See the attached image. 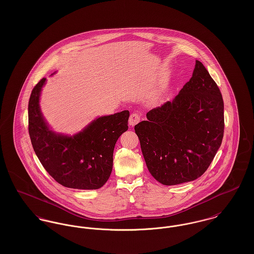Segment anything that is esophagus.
Here are the masks:
<instances>
[{
  "label": "esophagus",
  "instance_id": "esophagus-1",
  "mask_svg": "<svg viewBox=\"0 0 254 254\" xmlns=\"http://www.w3.org/2000/svg\"><path fill=\"white\" fill-rule=\"evenodd\" d=\"M140 120H141V115L138 112H133L129 116L128 123L130 126H135L136 124H138L140 122Z\"/></svg>",
  "mask_w": 254,
  "mask_h": 254
}]
</instances>
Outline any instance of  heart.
<instances>
[{
    "instance_id": "b5f03b06",
    "label": "heart",
    "mask_w": 254,
    "mask_h": 254,
    "mask_svg": "<svg viewBox=\"0 0 254 254\" xmlns=\"http://www.w3.org/2000/svg\"><path fill=\"white\" fill-rule=\"evenodd\" d=\"M160 94H161V89H159V88L154 89V90L151 92V94L149 95V100H150L151 102L157 101L158 99H159V97H160Z\"/></svg>"
}]
</instances>
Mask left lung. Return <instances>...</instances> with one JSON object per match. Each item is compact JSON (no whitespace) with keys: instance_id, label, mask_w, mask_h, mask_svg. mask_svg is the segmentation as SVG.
Returning a JSON list of instances; mask_svg holds the SVG:
<instances>
[{"instance_id":"1","label":"left lung","mask_w":254,"mask_h":254,"mask_svg":"<svg viewBox=\"0 0 254 254\" xmlns=\"http://www.w3.org/2000/svg\"><path fill=\"white\" fill-rule=\"evenodd\" d=\"M134 127L146 167L165 186L193 181L211 164L224 136V101L205 65L172 102L151 109Z\"/></svg>"}]
</instances>
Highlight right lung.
<instances>
[{"instance_id": "add662e5", "label": "right lung", "mask_w": 254, "mask_h": 254, "mask_svg": "<svg viewBox=\"0 0 254 254\" xmlns=\"http://www.w3.org/2000/svg\"><path fill=\"white\" fill-rule=\"evenodd\" d=\"M46 80L34 86L28 102V132L37 157L49 175L65 188H102L112 171L115 144L128 128L129 111L99 117L73 136L57 134L49 129L39 107Z\"/></svg>"}]
</instances>
